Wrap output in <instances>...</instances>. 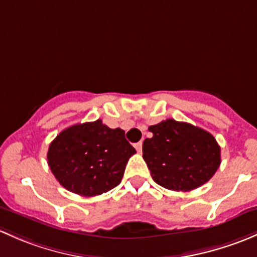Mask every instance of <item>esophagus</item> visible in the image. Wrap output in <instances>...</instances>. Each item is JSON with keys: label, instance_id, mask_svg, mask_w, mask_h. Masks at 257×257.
Instances as JSON below:
<instances>
[{"label": "esophagus", "instance_id": "1", "mask_svg": "<svg viewBox=\"0 0 257 257\" xmlns=\"http://www.w3.org/2000/svg\"><path fill=\"white\" fill-rule=\"evenodd\" d=\"M135 148H136V150L139 151V152H141V151H142V141L137 142V144L135 145Z\"/></svg>", "mask_w": 257, "mask_h": 257}]
</instances>
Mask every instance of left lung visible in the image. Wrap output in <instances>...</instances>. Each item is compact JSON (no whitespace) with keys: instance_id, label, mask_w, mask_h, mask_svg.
<instances>
[{"instance_id":"left-lung-1","label":"left lung","mask_w":257,"mask_h":257,"mask_svg":"<svg viewBox=\"0 0 257 257\" xmlns=\"http://www.w3.org/2000/svg\"><path fill=\"white\" fill-rule=\"evenodd\" d=\"M152 137L142 146L153 181L171 190H188L207 183L220 166V146L211 134L168 118L148 127Z\"/></svg>"}]
</instances>
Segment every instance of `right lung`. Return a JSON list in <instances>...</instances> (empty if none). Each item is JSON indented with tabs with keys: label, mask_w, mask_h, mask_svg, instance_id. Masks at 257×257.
<instances>
[{
	"label": "right lung",
	"mask_w": 257,
	"mask_h": 257,
	"mask_svg": "<svg viewBox=\"0 0 257 257\" xmlns=\"http://www.w3.org/2000/svg\"><path fill=\"white\" fill-rule=\"evenodd\" d=\"M135 153L123 130L110 128L96 120L63 130L49 145L47 158L50 171L65 189L94 197L120 184Z\"/></svg>",
	"instance_id": "right-lung-1"
}]
</instances>
